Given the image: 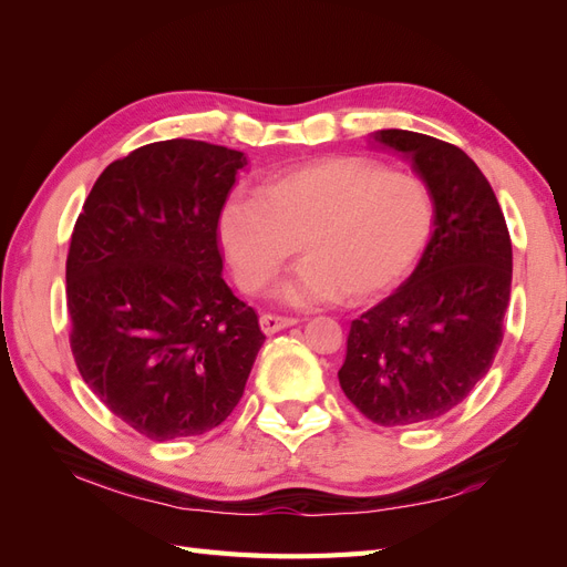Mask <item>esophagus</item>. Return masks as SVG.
<instances>
[{
  "label": "esophagus",
  "mask_w": 567,
  "mask_h": 567,
  "mask_svg": "<svg viewBox=\"0 0 567 567\" xmlns=\"http://www.w3.org/2000/svg\"><path fill=\"white\" fill-rule=\"evenodd\" d=\"M293 323H298L296 317H279V315H262L260 317V326H262V331L267 336L279 333V331L288 329V326H293Z\"/></svg>",
  "instance_id": "obj_1"
}]
</instances>
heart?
I'll use <instances>...</instances> for the list:
<instances>
[{"label": "heart", "mask_w": 567, "mask_h": 567, "mask_svg": "<svg viewBox=\"0 0 567 567\" xmlns=\"http://www.w3.org/2000/svg\"><path fill=\"white\" fill-rule=\"evenodd\" d=\"M433 225L435 198L419 175L369 158H326L267 179L255 200H231L219 236L248 293H265L300 244L307 260L281 286L284 302H362L406 277Z\"/></svg>", "instance_id": "obj_1"}]
</instances>
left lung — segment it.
<instances>
[{
    "instance_id": "1",
    "label": "left lung",
    "mask_w": 567,
    "mask_h": 567,
    "mask_svg": "<svg viewBox=\"0 0 567 567\" xmlns=\"http://www.w3.org/2000/svg\"><path fill=\"white\" fill-rule=\"evenodd\" d=\"M435 198V231L414 274L352 321L338 381L379 425H419L447 414L485 379L504 338L513 250L489 182L458 146L381 130Z\"/></svg>"
}]
</instances>
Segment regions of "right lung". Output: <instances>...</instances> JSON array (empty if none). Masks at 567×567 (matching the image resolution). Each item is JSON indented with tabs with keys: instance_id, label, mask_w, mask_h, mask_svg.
I'll list each match as a JSON object with an SVG mask.
<instances>
[{
	"instance_id": "obj_1",
	"label": "right lung",
	"mask_w": 567,
	"mask_h": 567,
	"mask_svg": "<svg viewBox=\"0 0 567 567\" xmlns=\"http://www.w3.org/2000/svg\"><path fill=\"white\" fill-rule=\"evenodd\" d=\"M246 165L208 142L146 144L101 173L75 221L65 298L78 371L148 440L227 421L265 342L221 279L219 215Z\"/></svg>"
}]
</instances>
